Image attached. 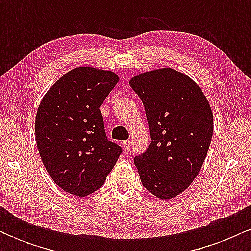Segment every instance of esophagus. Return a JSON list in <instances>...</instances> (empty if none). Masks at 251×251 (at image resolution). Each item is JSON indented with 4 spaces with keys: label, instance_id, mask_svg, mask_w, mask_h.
<instances>
[{
    "label": "esophagus",
    "instance_id": "1",
    "mask_svg": "<svg viewBox=\"0 0 251 251\" xmlns=\"http://www.w3.org/2000/svg\"><path fill=\"white\" fill-rule=\"evenodd\" d=\"M123 148L125 150V152L129 151V149H131V142H129V140H125V142L123 143Z\"/></svg>",
    "mask_w": 251,
    "mask_h": 251
}]
</instances>
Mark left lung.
I'll list each match as a JSON object with an SVG mask.
<instances>
[{
	"mask_svg": "<svg viewBox=\"0 0 251 251\" xmlns=\"http://www.w3.org/2000/svg\"><path fill=\"white\" fill-rule=\"evenodd\" d=\"M129 85L142 99L150 143L134 158L143 186L160 200L188 189L205 160L214 131V116L200 86L172 68L132 77Z\"/></svg>",
	"mask_w": 251,
	"mask_h": 251,
	"instance_id": "left-lung-1",
	"label": "left lung"
}]
</instances>
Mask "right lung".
<instances>
[{
    "label": "right lung",
    "instance_id": "obj_1",
    "mask_svg": "<svg viewBox=\"0 0 251 251\" xmlns=\"http://www.w3.org/2000/svg\"><path fill=\"white\" fill-rule=\"evenodd\" d=\"M119 76L76 67L42 98L35 118L37 150L51 179L66 192L85 197L101 188L123 150L105 133L100 106Z\"/></svg>",
    "mask_w": 251,
    "mask_h": 251
}]
</instances>
